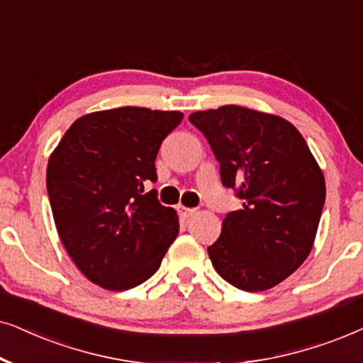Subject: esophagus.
I'll return each mask as SVG.
<instances>
[{"label":"esophagus","instance_id":"esophagus-1","mask_svg":"<svg viewBox=\"0 0 363 363\" xmlns=\"http://www.w3.org/2000/svg\"><path fill=\"white\" fill-rule=\"evenodd\" d=\"M177 212H179V216L184 217V219H189L191 216L196 214V209H191V207H184V206H179Z\"/></svg>","mask_w":363,"mask_h":363}]
</instances>
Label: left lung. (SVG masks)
Instances as JSON below:
<instances>
[{
	"label": "left lung",
	"instance_id": "8db88e82",
	"mask_svg": "<svg viewBox=\"0 0 363 363\" xmlns=\"http://www.w3.org/2000/svg\"><path fill=\"white\" fill-rule=\"evenodd\" d=\"M189 121L219 161L222 186L244 201L207 247L212 265L240 291H267L311 254L325 202L320 167L302 134L279 116L230 104Z\"/></svg>",
	"mask_w": 363,
	"mask_h": 363
}]
</instances>
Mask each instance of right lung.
Returning a JSON list of instances; mask_svg holds the SVG:
<instances>
[{
  "label": "right lung",
  "instance_id": "right-lung-1",
  "mask_svg": "<svg viewBox=\"0 0 363 363\" xmlns=\"http://www.w3.org/2000/svg\"><path fill=\"white\" fill-rule=\"evenodd\" d=\"M179 111H98L72 123L52 151L46 187L61 242L77 269L108 291H128L156 272L179 234L157 201L156 156L181 123Z\"/></svg>",
  "mask_w": 363,
  "mask_h": 363
}]
</instances>
